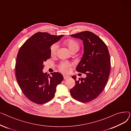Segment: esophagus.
Instances as JSON below:
<instances>
[{
  "instance_id": "esophagus-1",
  "label": "esophagus",
  "mask_w": 131,
  "mask_h": 131,
  "mask_svg": "<svg viewBox=\"0 0 131 131\" xmlns=\"http://www.w3.org/2000/svg\"><path fill=\"white\" fill-rule=\"evenodd\" d=\"M63 77H64V79H68L70 77L68 76V75H63Z\"/></svg>"
}]
</instances>
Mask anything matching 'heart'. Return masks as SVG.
I'll return each instance as SVG.
<instances>
[{
	"label": "heart",
	"instance_id": "b5f03b06",
	"mask_svg": "<svg viewBox=\"0 0 131 131\" xmlns=\"http://www.w3.org/2000/svg\"><path fill=\"white\" fill-rule=\"evenodd\" d=\"M65 45L68 48L71 52L75 50L79 49V44L76 41L73 39H68L66 40L64 42ZM58 48V46L57 44L54 43L52 45L50 48V54L52 56H54L57 53V51ZM72 65L71 64L68 63L67 62H62L59 66V70L63 73H66L70 71V67Z\"/></svg>",
	"mask_w": 131,
	"mask_h": 131
}]
</instances>
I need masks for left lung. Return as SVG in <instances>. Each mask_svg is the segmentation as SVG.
<instances>
[{"instance_id": "1", "label": "left lung", "mask_w": 131, "mask_h": 131, "mask_svg": "<svg viewBox=\"0 0 131 131\" xmlns=\"http://www.w3.org/2000/svg\"><path fill=\"white\" fill-rule=\"evenodd\" d=\"M71 36L83 41L84 53L77 71L85 74L86 77L77 80L76 76H72L75 85L70 93L75 99L88 102L104 90L111 70V58L106 44L93 33L84 31Z\"/></svg>"}]
</instances>
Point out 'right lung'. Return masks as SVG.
Wrapping results in <instances>:
<instances>
[{
	"label": "right lung",
	"instance_id": "add662e5",
	"mask_svg": "<svg viewBox=\"0 0 131 131\" xmlns=\"http://www.w3.org/2000/svg\"><path fill=\"white\" fill-rule=\"evenodd\" d=\"M64 35L47 32L33 34L20 48L15 65L16 77L24 94L32 102L43 104L51 100L56 87L63 80L58 72L51 76L43 72V63L51 56L50 47Z\"/></svg>",
	"mask_w": 131,
	"mask_h": 131
}]
</instances>
